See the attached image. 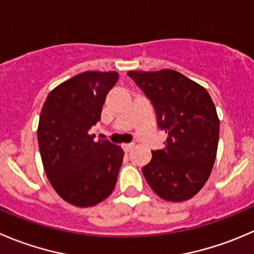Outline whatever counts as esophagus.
Listing matches in <instances>:
<instances>
[{
    "label": "esophagus",
    "instance_id": "34e87169",
    "mask_svg": "<svg viewBox=\"0 0 254 254\" xmlns=\"http://www.w3.org/2000/svg\"><path fill=\"white\" fill-rule=\"evenodd\" d=\"M132 147H134V145H132V144H124V145H123V149H124L125 152H129L130 150L132 149Z\"/></svg>",
    "mask_w": 254,
    "mask_h": 254
}]
</instances>
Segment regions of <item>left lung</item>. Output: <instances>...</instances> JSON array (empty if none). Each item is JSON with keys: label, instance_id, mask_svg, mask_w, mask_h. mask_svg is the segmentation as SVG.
<instances>
[{"label": "left lung", "instance_id": "8db88e82", "mask_svg": "<svg viewBox=\"0 0 254 254\" xmlns=\"http://www.w3.org/2000/svg\"><path fill=\"white\" fill-rule=\"evenodd\" d=\"M127 75L151 100L157 125L167 135L142 174L162 200L182 202L196 195L212 171L220 120L202 85L172 69L130 70Z\"/></svg>", "mask_w": 254, "mask_h": 254}]
</instances>
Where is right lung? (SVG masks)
<instances>
[{
	"mask_svg": "<svg viewBox=\"0 0 254 254\" xmlns=\"http://www.w3.org/2000/svg\"><path fill=\"white\" fill-rule=\"evenodd\" d=\"M117 72H83L54 88L39 117L37 137L54 191L77 207L95 206L114 190L124 151L89 129L100 120Z\"/></svg>",
	"mask_w": 254,
	"mask_h": 254,
	"instance_id": "obj_1",
	"label": "right lung"
}]
</instances>
